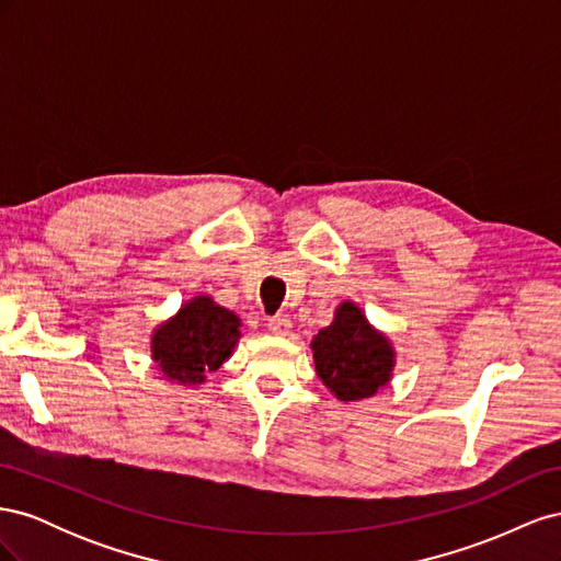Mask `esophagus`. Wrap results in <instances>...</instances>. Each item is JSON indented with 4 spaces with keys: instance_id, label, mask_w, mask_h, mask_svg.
Masks as SVG:
<instances>
[{
    "instance_id": "obj_1",
    "label": "esophagus",
    "mask_w": 561,
    "mask_h": 561,
    "mask_svg": "<svg viewBox=\"0 0 561 561\" xmlns=\"http://www.w3.org/2000/svg\"><path fill=\"white\" fill-rule=\"evenodd\" d=\"M266 325H268V330L274 332V334H278V336H287V334H290L293 322H290V318H285V316H271Z\"/></svg>"
}]
</instances>
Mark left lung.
<instances>
[{"label":"left lung","instance_id":"left-lung-1","mask_svg":"<svg viewBox=\"0 0 561 561\" xmlns=\"http://www.w3.org/2000/svg\"><path fill=\"white\" fill-rule=\"evenodd\" d=\"M311 346L318 377L339 400L375 396L390 379L393 348L351 301L336 309L332 325L320 330Z\"/></svg>","mask_w":561,"mask_h":561}]
</instances>
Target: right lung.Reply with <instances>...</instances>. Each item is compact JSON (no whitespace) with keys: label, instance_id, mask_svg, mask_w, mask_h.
<instances>
[{"label":"right lung","instance_id":"add662e5","mask_svg":"<svg viewBox=\"0 0 561 561\" xmlns=\"http://www.w3.org/2000/svg\"><path fill=\"white\" fill-rule=\"evenodd\" d=\"M241 322L210 297H196L163 322L151 339V358L163 375L194 386L206 381V371L222 365L239 342Z\"/></svg>","mask_w":561,"mask_h":561}]
</instances>
